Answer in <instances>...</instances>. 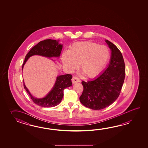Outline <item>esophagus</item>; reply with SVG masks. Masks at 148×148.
I'll use <instances>...</instances> for the list:
<instances>
[{"label": "esophagus", "instance_id": "esophagus-1", "mask_svg": "<svg viewBox=\"0 0 148 148\" xmlns=\"http://www.w3.org/2000/svg\"><path fill=\"white\" fill-rule=\"evenodd\" d=\"M71 80H72L73 84H75L76 82H80V79L77 77H73Z\"/></svg>", "mask_w": 148, "mask_h": 148}]
</instances>
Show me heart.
I'll return each mask as SVG.
<instances>
[{"instance_id":"1","label":"heart","mask_w":148,"mask_h":148,"mask_svg":"<svg viewBox=\"0 0 148 148\" xmlns=\"http://www.w3.org/2000/svg\"><path fill=\"white\" fill-rule=\"evenodd\" d=\"M110 51L105 45L92 42L75 43L68 51L63 52L62 61L64 66L73 71L80 64V70L86 76L94 78L106 66L110 58Z\"/></svg>"}]
</instances>
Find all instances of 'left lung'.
I'll list each match as a JSON object with an SVG mask.
<instances>
[{"label":"left lung","mask_w":148,"mask_h":148,"mask_svg":"<svg viewBox=\"0 0 148 148\" xmlns=\"http://www.w3.org/2000/svg\"><path fill=\"white\" fill-rule=\"evenodd\" d=\"M112 51L109 65L97 78L82 82L84 90L80 101L85 107L100 110L110 105L119 97L125 79L123 56L115 45L106 40Z\"/></svg>","instance_id":"8db88e82"}]
</instances>
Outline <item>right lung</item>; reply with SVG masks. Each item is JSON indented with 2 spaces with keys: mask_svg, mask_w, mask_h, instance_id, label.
Segmentation results:
<instances>
[{
  "mask_svg": "<svg viewBox=\"0 0 148 148\" xmlns=\"http://www.w3.org/2000/svg\"><path fill=\"white\" fill-rule=\"evenodd\" d=\"M62 45L59 44V41L51 39L45 40L38 43L25 56V60L23 64L22 70L28 58L34 55H39L43 57L51 58L59 57L62 50ZM72 75L66 74L57 77L53 88L49 93L43 98H35L31 94L24 82V87L27 92L32 100L35 104L42 107H52L58 105L61 101L63 96L64 89L72 86Z\"/></svg>",
  "mask_w": 148,
  "mask_h": 148,
  "instance_id": "add662e5",
  "label": "right lung"
}]
</instances>
